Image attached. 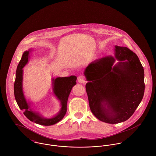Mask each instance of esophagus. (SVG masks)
<instances>
[{"mask_svg": "<svg viewBox=\"0 0 156 156\" xmlns=\"http://www.w3.org/2000/svg\"><path fill=\"white\" fill-rule=\"evenodd\" d=\"M77 80L79 82V83H86L85 78V77L83 76H80L77 78Z\"/></svg>", "mask_w": 156, "mask_h": 156, "instance_id": "34e87169", "label": "esophagus"}]
</instances>
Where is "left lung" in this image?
Here are the masks:
<instances>
[{
    "label": "left lung",
    "mask_w": 156,
    "mask_h": 156,
    "mask_svg": "<svg viewBox=\"0 0 156 156\" xmlns=\"http://www.w3.org/2000/svg\"><path fill=\"white\" fill-rule=\"evenodd\" d=\"M116 60L119 62L115 65ZM89 108L100 121H126L141 102L145 90L144 70L137 56L126 47L115 46V57L95 60L86 67Z\"/></svg>",
    "instance_id": "obj_1"
}]
</instances>
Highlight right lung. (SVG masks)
I'll list each match as a JSON object with an SVG mask.
<instances>
[{"instance_id":"1","label":"right lung","mask_w":156,"mask_h":156,"mask_svg":"<svg viewBox=\"0 0 156 156\" xmlns=\"http://www.w3.org/2000/svg\"><path fill=\"white\" fill-rule=\"evenodd\" d=\"M32 51L29 49L23 54L21 60L17 68L16 73V80L14 85V96L17 103L27 118L36 124L43 126H51L60 121L67 112V105L68 96L73 87L76 85L77 77L71 76L65 77H57L52 79L53 92L56 98L60 101L61 109L54 116L50 118H45L38 112L34 111L30 106V103L27 102L23 90V68L28 62L29 53Z\"/></svg>"}]
</instances>
